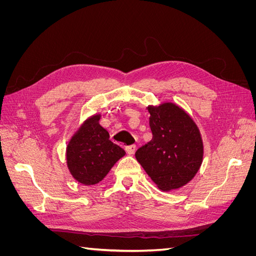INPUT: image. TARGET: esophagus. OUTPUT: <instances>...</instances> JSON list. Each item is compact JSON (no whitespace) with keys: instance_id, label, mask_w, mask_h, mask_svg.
I'll use <instances>...</instances> for the list:
<instances>
[{"instance_id":"obj_1","label":"esophagus","mask_w":256,"mask_h":256,"mask_svg":"<svg viewBox=\"0 0 256 256\" xmlns=\"http://www.w3.org/2000/svg\"><path fill=\"white\" fill-rule=\"evenodd\" d=\"M136 146L134 144L126 146V152H127L129 154H134V152H136Z\"/></svg>"}]
</instances>
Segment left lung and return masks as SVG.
Returning a JSON list of instances; mask_svg holds the SVG:
<instances>
[{"mask_svg":"<svg viewBox=\"0 0 256 256\" xmlns=\"http://www.w3.org/2000/svg\"><path fill=\"white\" fill-rule=\"evenodd\" d=\"M152 140L136 158L159 189L170 191L188 184L202 164L203 142L188 114L173 104L148 106Z\"/></svg>","mask_w":256,"mask_h":256,"instance_id":"1","label":"left lung"}]
</instances>
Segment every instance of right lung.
<instances>
[{"instance_id":"right-lung-1","label":"right lung","mask_w":256,"mask_h":256,"mask_svg":"<svg viewBox=\"0 0 256 256\" xmlns=\"http://www.w3.org/2000/svg\"><path fill=\"white\" fill-rule=\"evenodd\" d=\"M100 116L85 122L69 142L67 166L76 180L83 184H95L102 180L125 150L110 140L108 131L99 125Z\"/></svg>"}]
</instances>
